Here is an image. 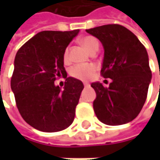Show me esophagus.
Returning <instances> with one entry per match:
<instances>
[{"instance_id": "1", "label": "esophagus", "mask_w": 160, "mask_h": 160, "mask_svg": "<svg viewBox=\"0 0 160 160\" xmlns=\"http://www.w3.org/2000/svg\"><path fill=\"white\" fill-rule=\"evenodd\" d=\"M83 85H84V87H85V88H87V87H89L90 86V84L89 83H83Z\"/></svg>"}]
</instances>
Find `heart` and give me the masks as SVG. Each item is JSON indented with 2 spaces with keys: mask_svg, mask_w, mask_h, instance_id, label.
Listing matches in <instances>:
<instances>
[{
  "mask_svg": "<svg viewBox=\"0 0 160 160\" xmlns=\"http://www.w3.org/2000/svg\"><path fill=\"white\" fill-rule=\"evenodd\" d=\"M79 42L89 52H93L99 49V41L92 35H83L79 38ZM65 63L68 61V49H66L63 54ZM96 71V67L93 64H80L73 67L70 69V76L82 81H88L92 79Z\"/></svg>",
  "mask_w": 160,
  "mask_h": 160,
  "instance_id": "1",
  "label": "heart"
}]
</instances>
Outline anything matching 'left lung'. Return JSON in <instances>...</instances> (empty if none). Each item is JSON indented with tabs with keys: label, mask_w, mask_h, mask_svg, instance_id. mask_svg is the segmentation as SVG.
<instances>
[{
	"label": "left lung",
	"mask_w": 160,
	"mask_h": 160,
	"mask_svg": "<svg viewBox=\"0 0 160 160\" xmlns=\"http://www.w3.org/2000/svg\"><path fill=\"white\" fill-rule=\"evenodd\" d=\"M86 32L102 42L104 58L101 75L111 79L108 87L98 82L91 84L96 92V117L108 126L131 122L143 107L151 83L147 51L135 34L121 25H104Z\"/></svg>",
	"instance_id": "obj_1"
}]
</instances>
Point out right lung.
<instances>
[{"label":"right lung","instance_id":"add662e5","mask_svg":"<svg viewBox=\"0 0 160 160\" xmlns=\"http://www.w3.org/2000/svg\"><path fill=\"white\" fill-rule=\"evenodd\" d=\"M79 30L42 31L16 54L10 80L17 108L28 125L42 132L62 131L73 123L83 83L67 77L63 54ZM66 78L64 88L54 84Z\"/></svg>","mask_w":160,"mask_h":160}]
</instances>
